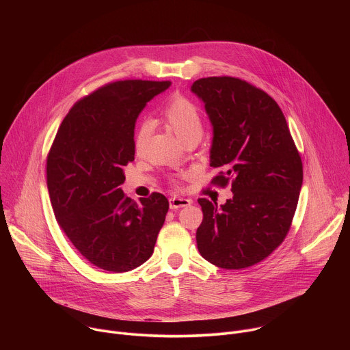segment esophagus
I'll return each instance as SVG.
<instances>
[{
	"label": "esophagus",
	"instance_id": "34e87169",
	"mask_svg": "<svg viewBox=\"0 0 350 350\" xmlns=\"http://www.w3.org/2000/svg\"><path fill=\"white\" fill-rule=\"evenodd\" d=\"M191 199L187 198H181V196H173L169 199V204H170V209L172 211H177L178 208H185L188 205H191Z\"/></svg>",
	"mask_w": 350,
	"mask_h": 350
}]
</instances>
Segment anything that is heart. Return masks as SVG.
Instances as JSON below:
<instances>
[{
	"instance_id": "b5f03b06",
	"label": "heart",
	"mask_w": 350,
	"mask_h": 350,
	"mask_svg": "<svg viewBox=\"0 0 350 350\" xmlns=\"http://www.w3.org/2000/svg\"><path fill=\"white\" fill-rule=\"evenodd\" d=\"M159 120L166 127H169L183 142L189 138L201 139L204 134V119L201 111L181 94H174L169 98V101L161 112ZM149 131H151V123L148 120H142L135 129L133 139L135 152H139L144 148ZM174 185H177L176 181Z\"/></svg>"
}]
</instances>
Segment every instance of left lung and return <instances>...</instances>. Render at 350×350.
<instances>
[{
	"label": "left lung",
	"mask_w": 350,
	"mask_h": 350,
	"mask_svg": "<svg viewBox=\"0 0 350 350\" xmlns=\"http://www.w3.org/2000/svg\"><path fill=\"white\" fill-rule=\"evenodd\" d=\"M213 126L212 180L231 184L232 198L217 208L199 198L204 220L196 230L198 251L227 270L265 260L285 239L304 181L301 155L285 116L263 90L230 76L193 81Z\"/></svg>",
	"instance_id": "1"
}]
</instances>
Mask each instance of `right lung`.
<instances>
[{
    "label": "right lung",
    "instance_id": "right-lung-1",
    "mask_svg": "<svg viewBox=\"0 0 350 350\" xmlns=\"http://www.w3.org/2000/svg\"><path fill=\"white\" fill-rule=\"evenodd\" d=\"M170 81L118 80L70 108L46 157L54 215L77 251L94 266L130 271L154 254L169 211L159 192L134 202L124 195V166L134 161L135 120Z\"/></svg>",
    "mask_w": 350,
    "mask_h": 350
}]
</instances>
